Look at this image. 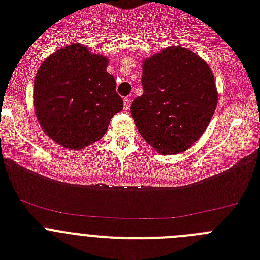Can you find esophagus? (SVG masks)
I'll return each instance as SVG.
<instances>
[{"instance_id": "34e87169", "label": "esophagus", "mask_w": 260, "mask_h": 260, "mask_svg": "<svg viewBox=\"0 0 260 260\" xmlns=\"http://www.w3.org/2000/svg\"><path fill=\"white\" fill-rule=\"evenodd\" d=\"M130 99H132V98H130V96H127V98L123 99V105H125V109L126 110H127L128 108H130Z\"/></svg>"}]
</instances>
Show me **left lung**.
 <instances>
[{
  "label": "left lung",
  "mask_w": 260,
  "mask_h": 260,
  "mask_svg": "<svg viewBox=\"0 0 260 260\" xmlns=\"http://www.w3.org/2000/svg\"><path fill=\"white\" fill-rule=\"evenodd\" d=\"M143 95L130 113L143 139L157 152L186 151L207 128L217 104L210 66L183 47H169L143 62Z\"/></svg>",
  "instance_id": "1"
}]
</instances>
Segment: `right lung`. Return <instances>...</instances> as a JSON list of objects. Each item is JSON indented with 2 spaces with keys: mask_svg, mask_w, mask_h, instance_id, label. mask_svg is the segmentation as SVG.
<instances>
[{
  "mask_svg": "<svg viewBox=\"0 0 260 260\" xmlns=\"http://www.w3.org/2000/svg\"><path fill=\"white\" fill-rule=\"evenodd\" d=\"M108 59L73 44L48 57L36 73L34 105L45 134L78 150L99 141L123 108Z\"/></svg>",
  "mask_w": 260,
  "mask_h": 260,
  "instance_id": "right-lung-1",
  "label": "right lung"
}]
</instances>
